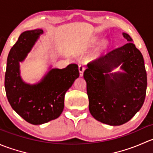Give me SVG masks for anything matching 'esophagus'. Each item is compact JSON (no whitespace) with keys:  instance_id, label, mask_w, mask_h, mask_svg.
I'll return each mask as SVG.
<instances>
[{"instance_id":"1","label":"esophagus","mask_w":153,"mask_h":153,"mask_svg":"<svg viewBox=\"0 0 153 153\" xmlns=\"http://www.w3.org/2000/svg\"><path fill=\"white\" fill-rule=\"evenodd\" d=\"M78 69H79L80 76H83V75H84V70H85V67H84L83 64H81V65H79V67H78Z\"/></svg>"}]
</instances>
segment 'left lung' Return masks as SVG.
<instances>
[{"label": "left lung", "instance_id": "obj_1", "mask_svg": "<svg viewBox=\"0 0 153 153\" xmlns=\"http://www.w3.org/2000/svg\"><path fill=\"white\" fill-rule=\"evenodd\" d=\"M87 64L84 72L89 109L95 119L110 126L129 121L142 106L147 78L142 54L132 39ZM118 66L121 72L112 73Z\"/></svg>", "mask_w": 153, "mask_h": 153}]
</instances>
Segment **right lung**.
I'll use <instances>...</instances> for the list:
<instances>
[{
  "label": "right lung",
  "instance_id": "right-lung-1",
  "mask_svg": "<svg viewBox=\"0 0 153 153\" xmlns=\"http://www.w3.org/2000/svg\"><path fill=\"white\" fill-rule=\"evenodd\" d=\"M44 33L41 29L25 31L10 49L5 74V89L12 109L26 121L40 125L56 119L64 107L67 91L79 77L78 66L71 64L64 69L52 68L38 83L30 84L21 76L23 62L35 42Z\"/></svg>",
  "mask_w": 153,
  "mask_h": 153
}]
</instances>
